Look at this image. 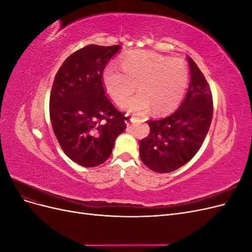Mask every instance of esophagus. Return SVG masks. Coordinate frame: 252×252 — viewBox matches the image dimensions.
I'll return each instance as SVG.
<instances>
[{
    "label": "esophagus",
    "mask_w": 252,
    "mask_h": 252,
    "mask_svg": "<svg viewBox=\"0 0 252 252\" xmlns=\"http://www.w3.org/2000/svg\"><path fill=\"white\" fill-rule=\"evenodd\" d=\"M125 117H126V118H125V123H126L127 126H130L131 124H133L134 122H135V119L129 116V114H126Z\"/></svg>",
    "instance_id": "34e87169"
}]
</instances>
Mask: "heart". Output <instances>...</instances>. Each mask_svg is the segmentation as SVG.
<instances>
[{
  "label": "heart",
  "mask_w": 252,
  "mask_h": 252,
  "mask_svg": "<svg viewBox=\"0 0 252 252\" xmlns=\"http://www.w3.org/2000/svg\"><path fill=\"white\" fill-rule=\"evenodd\" d=\"M122 69L108 66L103 72V85L112 100L123 104L136 85L140 93L128 100L123 108L143 116L151 108L158 114L174 111L188 86L189 72L184 61L151 51H135L122 58Z\"/></svg>",
  "instance_id": "b5f03b06"
}]
</instances>
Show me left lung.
Returning a JSON list of instances; mask_svg holds the SVG:
<instances>
[{
	"label": "left lung",
	"instance_id": "1",
	"mask_svg": "<svg viewBox=\"0 0 252 252\" xmlns=\"http://www.w3.org/2000/svg\"><path fill=\"white\" fill-rule=\"evenodd\" d=\"M190 84L177 111L161 120H149V135L140 142V157L149 169L159 173L177 170L191 159L206 138L213 114L207 81L188 57Z\"/></svg>",
	"mask_w": 252,
	"mask_h": 252
}]
</instances>
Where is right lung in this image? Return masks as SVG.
Listing matches in <instances>:
<instances>
[{"label": "right lung", "instance_id": "1", "mask_svg": "<svg viewBox=\"0 0 252 252\" xmlns=\"http://www.w3.org/2000/svg\"><path fill=\"white\" fill-rule=\"evenodd\" d=\"M120 45H88L68 57L52 84L50 121L61 148L74 163L95 167L107 159L125 117L105 95L103 71Z\"/></svg>", "mask_w": 252, "mask_h": 252}]
</instances>
